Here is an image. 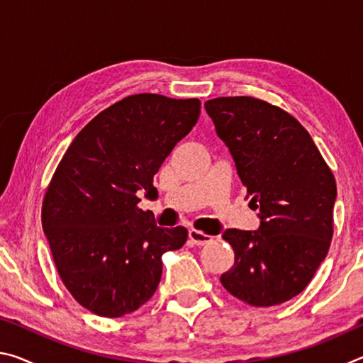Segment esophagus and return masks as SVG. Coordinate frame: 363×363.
<instances>
[{"label": "esophagus", "instance_id": "1", "mask_svg": "<svg viewBox=\"0 0 363 363\" xmlns=\"http://www.w3.org/2000/svg\"><path fill=\"white\" fill-rule=\"evenodd\" d=\"M189 238H190V242L196 245V247H203V245L210 243L213 240L211 235H206V233L200 232V230H195V229L189 230Z\"/></svg>", "mask_w": 363, "mask_h": 363}]
</instances>
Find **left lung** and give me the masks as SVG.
I'll list each match as a JSON object with an SVG mask.
<instances>
[{"label":"left lung","mask_w":363,"mask_h":363,"mask_svg":"<svg viewBox=\"0 0 363 363\" xmlns=\"http://www.w3.org/2000/svg\"><path fill=\"white\" fill-rule=\"evenodd\" d=\"M205 108L261 219L257 230L223 233L235 262L220 284L251 306L285 303L309 285L328 253L335 176L311 134L280 107L235 96L206 101Z\"/></svg>","instance_id":"obj_1"}]
</instances>
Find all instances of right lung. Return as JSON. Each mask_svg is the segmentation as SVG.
I'll return each mask as SVG.
<instances>
[{
    "label": "right lung",
    "instance_id": "obj_1",
    "mask_svg": "<svg viewBox=\"0 0 363 363\" xmlns=\"http://www.w3.org/2000/svg\"><path fill=\"white\" fill-rule=\"evenodd\" d=\"M199 99L134 94L94 116L60 160L41 208L54 264L67 290L101 317L131 314L157 291L162 256L187 230L158 227L138 208L153 176L200 115Z\"/></svg>",
    "mask_w": 363,
    "mask_h": 363
}]
</instances>
